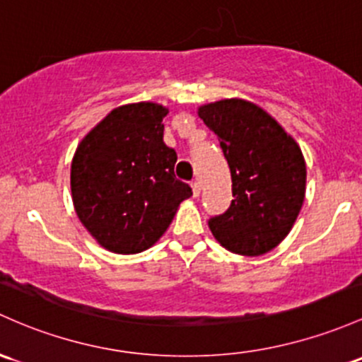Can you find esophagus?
Returning <instances> with one entry per match:
<instances>
[{"instance_id":"34e87169","label":"esophagus","mask_w":362,"mask_h":362,"mask_svg":"<svg viewBox=\"0 0 362 362\" xmlns=\"http://www.w3.org/2000/svg\"><path fill=\"white\" fill-rule=\"evenodd\" d=\"M191 187H192L194 197L199 196V192H201V184H199V182H197V180H192V182H191Z\"/></svg>"}]
</instances>
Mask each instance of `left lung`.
Returning a JSON list of instances; mask_svg holds the SVG:
<instances>
[{
  "label": "left lung",
  "mask_w": 362,
  "mask_h": 362,
  "mask_svg": "<svg viewBox=\"0 0 362 362\" xmlns=\"http://www.w3.org/2000/svg\"><path fill=\"white\" fill-rule=\"evenodd\" d=\"M197 116L218 136L234 196L208 222L211 234L235 255L269 253L290 234L305 199L302 149L271 114L243 98L204 104Z\"/></svg>",
  "instance_id": "1"
}]
</instances>
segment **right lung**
Masks as SVG:
<instances>
[{
  "instance_id": "1",
  "label": "right lung",
  "mask_w": 362,
  "mask_h": 362,
  "mask_svg": "<svg viewBox=\"0 0 362 362\" xmlns=\"http://www.w3.org/2000/svg\"><path fill=\"white\" fill-rule=\"evenodd\" d=\"M168 109L136 102L112 109L83 136L71 163L72 204L105 250L151 248L192 189L175 178L177 152L163 142Z\"/></svg>"
}]
</instances>
